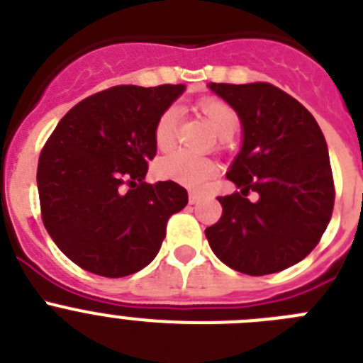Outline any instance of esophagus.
<instances>
[{
  "label": "esophagus",
  "mask_w": 363,
  "mask_h": 363,
  "mask_svg": "<svg viewBox=\"0 0 363 363\" xmlns=\"http://www.w3.org/2000/svg\"><path fill=\"white\" fill-rule=\"evenodd\" d=\"M199 201H201V195L195 194V191L194 194H189V204H195V202H199Z\"/></svg>",
  "instance_id": "34e87169"
}]
</instances>
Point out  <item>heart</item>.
I'll list each match as a JSON object with an SVG mask.
<instances>
[{
    "instance_id": "heart-1",
    "label": "heart",
    "mask_w": 363,
    "mask_h": 363,
    "mask_svg": "<svg viewBox=\"0 0 363 363\" xmlns=\"http://www.w3.org/2000/svg\"><path fill=\"white\" fill-rule=\"evenodd\" d=\"M199 110L204 113L211 128L222 137L228 139L235 133L238 126V113L231 104L220 99H204L199 103ZM179 125V110L177 106H169L159 116L155 128H153V139L159 150H169L175 145ZM217 172V164L210 157L195 155L186 150L169 153L157 162L159 177L166 181H174L186 188L199 189L208 182Z\"/></svg>"
}]
</instances>
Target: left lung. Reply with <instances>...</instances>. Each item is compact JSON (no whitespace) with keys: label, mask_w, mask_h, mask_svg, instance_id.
I'll return each instance as SVG.
<instances>
[{"label":"left lung","mask_w":363,"mask_h":363,"mask_svg":"<svg viewBox=\"0 0 363 363\" xmlns=\"http://www.w3.org/2000/svg\"><path fill=\"white\" fill-rule=\"evenodd\" d=\"M242 123V148L226 177L240 191L217 197L222 217L206 228L210 247L231 269L260 277L306 259L335 204L328 145L315 117L269 83H210ZM259 195L251 203L247 194Z\"/></svg>","instance_id":"1"}]
</instances>
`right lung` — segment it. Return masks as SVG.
<instances>
[{
    "instance_id": "obj_1",
    "label": "right lung",
    "mask_w": 363,
    "mask_h": 363,
    "mask_svg": "<svg viewBox=\"0 0 363 363\" xmlns=\"http://www.w3.org/2000/svg\"><path fill=\"white\" fill-rule=\"evenodd\" d=\"M184 84H121L77 103L57 123L38 164L41 218L68 259L119 279L148 266L166 224L188 204L174 181L145 182L157 153L153 128Z\"/></svg>"
}]
</instances>
